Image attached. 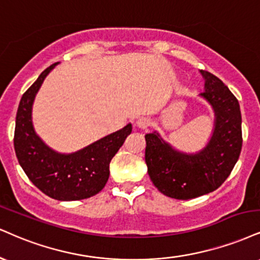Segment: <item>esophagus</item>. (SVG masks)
<instances>
[{
    "mask_svg": "<svg viewBox=\"0 0 260 260\" xmlns=\"http://www.w3.org/2000/svg\"><path fill=\"white\" fill-rule=\"evenodd\" d=\"M149 124H150V120L146 117H139L138 120H137V127L140 128V129H146Z\"/></svg>",
    "mask_w": 260,
    "mask_h": 260,
    "instance_id": "esophagus-1",
    "label": "esophagus"
}]
</instances>
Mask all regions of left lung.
I'll return each mask as SVG.
<instances>
[{"label": "left lung", "instance_id": "left-lung-1", "mask_svg": "<svg viewBox=\"0 0 260 260\" xmlns=\"http://www.w3.org/2000/svg\"><path fill=\"white\" fill-rule=\"evenodd\" d=\"M199 93L211 105L214 123L205 146L195 152L174 148L157 131L145 134L148 173L158 191L168 198L189 200L214 191L229 177L242 148L239 100L225 84L208 71Z\"/></svg>", "mask_w": 260, "mask_h": 260}]
</instances>
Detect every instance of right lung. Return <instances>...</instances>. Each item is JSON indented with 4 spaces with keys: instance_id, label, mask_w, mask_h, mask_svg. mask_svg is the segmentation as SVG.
Returning <instances> with one entry per match:
<instances>
[{
    "instance_id": "1",
    "label": "right lung",
    "mask_w": 260,
    "mask_h": 260,
    "mask_svg": "<svg viewBox=\"0 0 260 260\" xmlns=\"http://www.w3.org/2000/svg\"><path fill=\"white\" fill-rule=\"evenodd\" d=\"M58 64L47 68L21 96L15 118L14 149L25 174L41 191L59 201H76L94 196L105 186L109 166L132 132V123L77 151L67 154L49 148L34 127L32 106L43 81Z\"/></svg>"
}]
</instances>
